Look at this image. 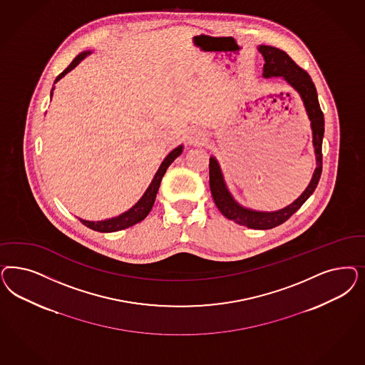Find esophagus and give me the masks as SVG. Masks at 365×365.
I'll return each instance as SVG.
<instances>
[{"instance_id": "1", "label": "esophagus", "mask_w": 365, "mask_h": 365, "mask_svg": "<svg viewBox=\"0 0 365 365\" xmlns=\"http://www.w3.org/2000/svg\"><path fill=\"white\" fill-rule=\"evenodd\" d=\"M207 140V135L201 130H192L189 131L188 142L190 145H200Z\"/></svg>"}]
</instances>
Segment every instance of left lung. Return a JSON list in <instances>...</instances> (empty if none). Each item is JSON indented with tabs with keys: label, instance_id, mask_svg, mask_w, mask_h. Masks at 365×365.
<instances>
[{
	"label": "left lung",
	"instance_id": "left-lung-1",
	"mask_svg": "<svg viewBox=\"0 0 365 365\" xmlns=\"http://www.w3.org/2000/svg\"><path fill=\"white\" fill-rule=\"evenodd\" d=\"M260 53L264 58L263 66V76H282L286 82L289 83L293 88L301 95L306 113L312 122L313 130V145L317 158V168L314 170L313 178L305 189V192L290 204L289 207L275 212L251 211L239 205L228 192L224 182L223 175L217 161L211 157L210 158V188H211L212 197L219 208V211L224 216L240 225H246L248 228L254 230H270L278 227L289 220L295 212L298 211L302 204L305 202L312 193L316 190L322 172V138H324V114L318 103L317 90L312 81L310 75L304 68H301L294 60L292 59L284 51L279 48L270 47V46H260Z\"/></svg>",
	"mask_w": 365,
	"mask_h": 365
}]
</instances>
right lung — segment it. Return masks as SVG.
<instances>
[{"instance_id":"add662e5","label":"right lung","mask_w":365,"mask_h":365,"mask_svg":"<svg viewBox=\"0 0 365 365\" xmlns=\"http://www.w3.org/2000/svg\"><path fill=\"white\" fill-rule=\"evenodd\" d=\"M88 53L90 52H82L81 55H78L75 59L71 61L70 66L56 78L55 83L60 81L67 72L73 70ZM181 153H182V146H178L175 150H172L170 153L166 155V158L163 161V164L158 168L152 184L149 185V188L146 189L145 195L142 196L141 200L138 201L133 208H130L129 211L119 215V216L114 217V219H108V220H103V222H87V220H82V219H79V220L86 227L94 230V231H98V232H115V231L129 228V227L134 225V224L140 223L149 215V212L152 211V208H153L154 200H155L157 192H158L161 180L164 177L166 169L169 168V165L172 164Z\"/></svg>"}]
</instances>
